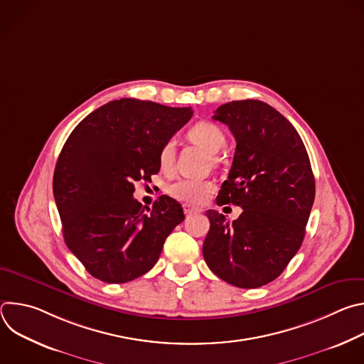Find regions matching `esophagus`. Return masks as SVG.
Masks as SVG:
<instances>
[{
    "instance_id": "1",
    "label": "esophagus",
    "mask_w": 364,
    "mask_h": 364,
    "mask_svg": "<svg viewBox=\"0 0 364 364\" xmlns=\"http://www.w3.org/2000/svg\"><path fill=\"white\" fill-rule=\"evenodd\" d=\"M183 210H184V215L190 216L193 213H200L201 209H198V207H194V205H190V204H184L183 205Z\"/></svg>"
}]
</instances>
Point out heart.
I'll return each instance as SVG.
<instances>
[{
  "mask_svg": "<svg viewBox=\"0 0 364 364\" xmlns=\"http://www.w3.org/2000/svg\"><path fill=\"white\" fill-rule=\"evenodd\" d=\"M187 136L190 141H193L194 144H198L210 154H218L226 144V136L222 128L209 121H201L194 124L187 131ZM174 157H176L174 142L168 141L160 148V152H159L160 167L164 171L171 170L174 164ZM212 190H213L212 181L196 180V178H181L168 187L170 196H173L180 201H186L191 204H198L204 201V198L209 196Z\"/></svg>",
  "mask_w": 364,
  "mask_h": 364,
  "instance_id": "heart-1",
  "label": "heart"
}]
</instances>
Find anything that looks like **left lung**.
<instances>
[{"instance_id":"1","label":"left lung","mask_w":364,"mask_h":364,"mask_svg":"<svg viewBox=\"0 0 364 364\" xmlns=\"http://www.w3.org/2000/svg\"><path fill=\"white\" fill-rule=\"evenodd\" d=\"M229 127L236 151L218 204L240 205L229 223L207 210L210 230L204 261L220 279L259 288L277 279L295 256L316 197V181L301 136L292 124L261 100H233L213 115Z\"/></svg>"}]
</instances>
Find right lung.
<instances>
[{"label": "right lung", "instance_id": "add662e5", "mask_svg": "<svg viewBox=\"0 0 364 364\" xmlns=\"http://www.w3.org/2000/svg\"><path fill=\"white\" fill-rule=\"evenodd\" d=\"M191 117V108L124 97L89 114L69 135L53 194L65 242L93 278L124 284L146 274L184 220L174 198L161 196L149 209L132 193L136 181L160 171V148Z\"/></svg>", "mask_w": 364, "mask_h": 364}]
</instances>
